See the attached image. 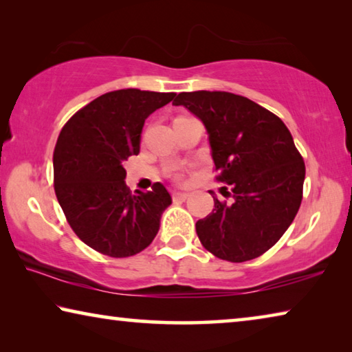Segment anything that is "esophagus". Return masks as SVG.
Masks as SVG:
<instances>
[{
    "label": "esophagus",
    "instance_id": "1",
    "mask_svg": "<svg viewBox=\"0 0 352 352\" xmlns=\"http://www.w3.org/2000/svg\"><path fill=\"white\" fill-rule=\"evenodd\" d=\"M188 197H189V192H183V190H175V192L172 194L174 201H184Z\"/></svg>",
    "mask_w": 352,
    "mask_h": 352
}]
</instances>
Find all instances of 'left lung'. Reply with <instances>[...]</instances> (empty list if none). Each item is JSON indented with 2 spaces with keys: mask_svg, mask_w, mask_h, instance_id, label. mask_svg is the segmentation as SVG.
Returning <instances> with one entry per match:
<instances>
[{
  "mask_svg": "<svg viewBox=\"0 0 352 352\" xmlns=\"http://www.w3.org/2000/svg\"><path fill=\"white\" fill-rule=\"evenodd\" d=\"M174 105L205 126L217 180L228 184L220 192L233 197L226 204L211 192L212 212L195 223L201 245L230 262L258 258L281 239L301 205L306 168L289 129L233 93H180Z\"/></svg>",
  "mask_w": 352,
  "mask_h": 352,
  "instance_id": "obj_1",
  "label": "left lung"
}]
</instances>
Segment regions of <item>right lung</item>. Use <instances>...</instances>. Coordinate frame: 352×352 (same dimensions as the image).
Returning a JSON list of instances; mask_svg holds the SVG:
<instances>
[{
  "label": "right lung",
  "mask_w": 352,
  "mask_h": 352,
  "mask_svg": "<svg viewBox=\"0 0 352 352\" xmlns=\"http://www.w3.org/2000/svg\"><path fill=\"white\" fill-rule=\"evenodd\" d=\"M175 93L136 88L105 93L65 124L54 151V189L82 242L111 258H127L152 243L172 204L162 183L130 192L124 162L140 153L144 121Z\"/></svg>",
  "instance_id": "add662e5"
}]
</instances>
